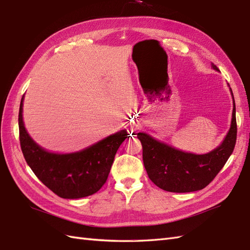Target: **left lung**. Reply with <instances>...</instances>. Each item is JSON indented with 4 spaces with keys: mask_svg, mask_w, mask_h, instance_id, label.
<instances>
[{
    "mask_svg": "<svg viewBox=\"0 0 250 250\" xmlns=\"http://www.w3.org/2000/svg\"><path fill=\"white\" fill-rule=\"evenodd\" d=\"M213 69L219 70L212 64ZM233 97L232 90L230 88ZM143 147V162L148 177L161 189L170 192H191L205 188L223 168L234 149L237 120L233 99L230 129L222 144L205 154L184 152L162 143L144 132L138 133Z\"/></svg>",
    "mask_w": 250,
    "mask_h": 250,
    "instance_id": "1",
    "label": "left lung"
}]
</instances>
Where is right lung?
<instances>
[{"label":"right lung","mask_w":250,"mask_h":250,"mask_svg":"<svg viewBox=\"0 0 250 250\" xmlns=\"http://www.w3.org/2000/svg\"><path fill=\"white\" fill-rule=\"evenodd\" d=\"M20 104L19 131L23 156L38 179L59 197L79 199L99 191L108 178L114 156L127 138V131L111 134L73 153H52L40 147L27 133Z\"/></svg>","instance_id":"obj_1"}]
</instances>
